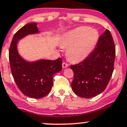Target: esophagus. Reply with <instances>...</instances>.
Returning <instances> with one entry per match:
<instances>
[{
	"label": "esophagus",
	"mask_w": 127,
	"mask_h": 127,
	"mask_svg": "<svg viewBox=\"0 0 127 127\" xmlns=\"http://www.w3.org/2000/svg\"><path fill=\"white\" fill-rule=\"evenodd\" d=\"M68 66H69V65H68V64L66 63H63L62 67H63V69L67 67Z\"/></svg>",
	"instance_id": "34e87169"
}]
</instances>
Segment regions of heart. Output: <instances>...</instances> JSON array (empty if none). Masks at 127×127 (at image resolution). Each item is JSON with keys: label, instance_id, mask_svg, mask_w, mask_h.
Wrapping results in <instances>:
<instances>
[{"label": "heart", "instance_id": "obj_1", "mask_svg": "<svg viewBox=\"0 0 127 127\" xmlns=\"http://www.w3.org/2000/svg\"><path fill=\"white\" fill-rule=\"evenodd\" d=\"M98 33L89 27L83 26L65 33L60 42L67 49V57L72 62H80L86 58L97 44Z\"/></svg>", "mask_w": 127, "mask_h": 127}]
</instances>
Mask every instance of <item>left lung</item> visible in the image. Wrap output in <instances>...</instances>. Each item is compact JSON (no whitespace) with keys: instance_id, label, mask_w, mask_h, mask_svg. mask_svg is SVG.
I'll return each instance as SVG.
<instances>
[{"instance_id":"1","label":"left lung","mask_w":127,"mask_h":127,"mask_svg":"<svg viewBox=\"0 0 127 127\" xmlns=\"http://www.w3.org/2000/svg\"><path fill=\"white\" fill-rule=\"evenodd\" d=\"M116 56L114 42L108 30L100 36L96 47L82 62L71 65L74 80L71 87L76 95L94 97L102 93L111 79Z\"/></svg>"}]
</instances>
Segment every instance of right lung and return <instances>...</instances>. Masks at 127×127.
Here are the masks:
<instances>
[{
	"label": "right lung",
	"instance_id": "right-lung-1",
	"mask_svg": "<svg viewBox=\"0 0 127 127\" xmlns=\"http://www.w3.org/2000/svg\"><path fill=\"white\" fill-rule=\"evenodd\" d=\"M39 33L36 22L25 25L14 34L9 50L11 70L16 85L23 94L33 98H41L47 95L52 88L53 75L62 70L60 58L28 61L19 54V41L28 35Z\"/></svg>",
	"mask_w": 127,
	"mask_h": 127
}]
</instances>
